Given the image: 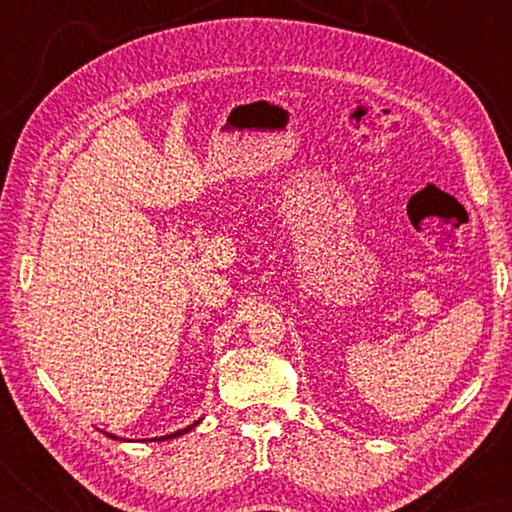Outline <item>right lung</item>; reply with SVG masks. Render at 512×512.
<instances>
[{"mask_svg": "<svg viewBox=\"0 0 512 512\" xmlns=\"http://www.w3.org/2000/svg\"><path fill=\"white\" fill-rule=\"evenodd\" d=\"M202 420V418H200ZM200 420L198 422H193V424H189V427H184V429H178V431H173V433H169V436H160V438H154V440H171V438H178V436H184V433H189L193 427H198L200 424ZM105 436H110V438H114V440H118L114 433H105Z\"/></svg>", "mask_w": 512, "mask_h": 512, "instance_id": "1", "label": "right lung"}]
</instances>
